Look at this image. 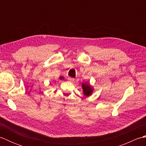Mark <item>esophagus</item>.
Here are the masks:
<instances>
[{"label": "esophagus", "instance_id": "1", "mask_svg": "<svg viewBox=\"0 0 146 146\" xmlns=\"http://www.w3.org/2000/svg\"><path fill=\"white\" fill-rule=\"evenodd\" d=\"M68 81L71 82H73L75 81V78H71V77H69V78H68Z\"/></svg>", "mask_w": 146, "mask_h": 146}]
</instances>
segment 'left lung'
<instances>
[{"label":"left lung","instance_id":"obj_1","mask_svg":"<svg viewBox=\"0 0 146 146\" xmlns=\"http://www.w3.org/2000/svg\"><path fill=\"white\" fill-rule=\"evenodd\" d=\"M83 93L86 97H90L94 91V86H92L90 83H83L82 84Z\"/></svg>","mask_w":146,"mask_h":146}]
</instances>
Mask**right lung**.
<instances>
[{
  "mask_svg": "<svg viewBox=\"0 0 146 146\" xmlns=\"http://www.w3.org/2000/svg\"><path fill=\"white\" fill-rule=\"evenodd\" d=\"M59 79L61 80H63L64 79V78L63 76H60V78H59Z\"/></svg>",
  "mask_w": 146,
  "mask_h": 146,
  "instance_id": "add662e5",
  "label": "right lung"
}]
</instances>
